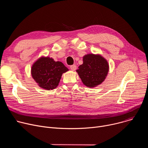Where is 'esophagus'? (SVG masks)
Returning a JSON list of instances; mask_svg holds the SVG:
<instances>
[{
	"instance_id": "obj_1",
	"label": "esophagus",
	"mask_w": 148,
	"mask_h": 148,
	"mask_svg": "<svg viewBox=\"0 0 148 148\" xmlns=\"http://www.w3.org/2000/svg\"><path fill=\"white\" fill-rule=\"evenodd\" d=\"M70 69H71L72 71H75V70L77 69V66H76L75 65L71 66H70Z\"/></svg>"
}]
</instances>
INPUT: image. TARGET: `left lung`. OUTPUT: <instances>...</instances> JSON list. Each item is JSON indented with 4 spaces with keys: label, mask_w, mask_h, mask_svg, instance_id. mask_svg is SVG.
Instances as JSON below:
<instances>
[{
    "label": "left lung",
    "mask_w": 148,
    "mask_h": 148,
    "mask_svg": "<svg viewBox=\"0 0 148 148\" xmlns=\"http://www.w3.org/2000/svg\"><path fill=\"white\" fill-rule=\"evenodd\" d=\"M83 63L76 70L82 83L89 88L101 84L109 71L107 60L100 54H88L83 57Z\"/></svg>",
    "instance_id": "8db88e82"
}]
</instances>
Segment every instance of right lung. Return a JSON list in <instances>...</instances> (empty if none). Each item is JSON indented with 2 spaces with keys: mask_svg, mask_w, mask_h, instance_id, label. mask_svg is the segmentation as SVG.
Wrapping results in <instances>:
<instances>
[{
  "mask_svg": "<svg viewBox=\"0 0 148 148\" xmlns=\"http://www.w3.org/2000/svg\"><path fill=\"white\" fill-rule=\"evenodd\" d=\"M68 71L61 61H55L52 58L42 56L33 63L31 74L40 88L52 90L58 86L62 74Z\"/></svg>",
  "mask_w": 148,
  "mask_h": 148,
  "instance_id": "add662e5",
  "label": "right lung"
}]
</instances>
